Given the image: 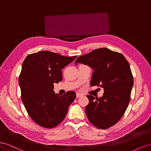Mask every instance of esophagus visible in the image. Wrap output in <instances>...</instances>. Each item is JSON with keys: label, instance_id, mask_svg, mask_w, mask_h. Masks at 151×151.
<instances>
[{"label": "esophagus", "instance_id": "1", "mask_svg": "<svg viewBox=\"0 0 151 151\" xmlns=\"http://www.w3.org/2000/svg\"><path fill=\"white\" fill-rule=\"evenodd\" d=\"M83 94H81V93H76V97H77V98H79V97L82 96H83Z\"/></svg>", "mask_w": 151, "mask_h": 151}]
</instances>
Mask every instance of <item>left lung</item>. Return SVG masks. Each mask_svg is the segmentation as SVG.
Masks as SVG:
<instances>
[{
    "label": "left lung",
    "instance_id": "8db88e82",
    "mask_svg": "<svg viewBox=\"0 0 151 151\" xmlns=\"http://www.w3.org/2000/svg\"><path fill=\"white\" fill-rule=\"evenodd\" d=\"M77 63L94 70L91 86L104 89L102 97L88 95L89 104L85 108L88 120L96 127L106 129L119 121L130 100L134 84L129 62L120 53L101 48L79 57Z\"/></svg>",
    "mask_w": 151,
    "mask_h": 151
}]
</instances>
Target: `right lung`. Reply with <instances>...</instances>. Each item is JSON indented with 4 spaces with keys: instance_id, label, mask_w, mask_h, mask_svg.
<instances>
[{
    "instance_id": "right-lung-1",
    "label": "right lung",
    "mask_w": 151,
    "mask_h": 151,
    "mask_svg": "<svg viewBox=\"0 0 151 151\" xmlns=\"http://www.w3.org/2000/svg\"><path fill=\"white\" fill-rule=\"evenodd\" d=\"M76 57L50 51L38 52L26 57L19 77L21 98L36 124L52 129L65 118L68 107L76 98V93L67 91L58 95L53 91V83L62 81V69Z\"/></svg>"
}]
</instances>
